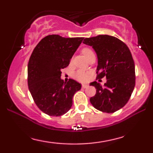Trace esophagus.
<instances>
[{
    "instance_id": "esophagus-1",
    "label": "esophagus",
    "mask_w": 153,
    "mask_h": 153,
    "mask_svg": "<svg viewBox=\"0 0 153 153\" xmlns=\"http://www.w3.org/2000/svg\"><path fill=\"white\" fill-rule=\"evenodd\" d=\"M88 87V84H82V88H86Z\"/></svg>"
}]
</instances>
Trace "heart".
I'll use <instances>...</instances> for the list:
<instances>
[{"label":"heart","mask_w":153,"mask_h":153,"mask_svg":"<svg viewBox=\"0 0 153 153\" xmlns=\"http://www.w3.org/2000/svg\"><path fill=\"white\" fill-rule=\"evenodd\" d=\"M82 53L84 56H85L86 59L88 57H90L91 55H92V54H94L92 50H91V49L88 48V47H85V48L82 49ZM74 76L75 79H77V80H79V81L84 82V81H86L88 79L89 73L83 71H78L75 73Z\"/></svg>","instance_id":"heart-1"}]
</instances>
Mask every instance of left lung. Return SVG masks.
Returning <instances> with one entry per match:
<instances>
[{"label":"left lung","mask_w":153,"mask_h":153,"mask_svg":"<svg viewBox=\"0 0 153 153\" xmlns=\"http://www.w3.org/2000/svg\"><path fill=\"white\" fill-rule=\"evenodd\" d=\"M82 42L92 47L97 54L96 78L107 80L103 87L96 81L91 82L96 89L90 99L91 104L102 112L114 113L125 106L134 88L135 67L130 50L109 35L85 38Z\"/></svg>","instance_id":"1"}]
</instances>
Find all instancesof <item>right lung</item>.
<instances>
[{
  "label": "right lung",
  "mask_w": 153,
  "mask_h": 153,
  "mask_svg": "<svg viewBox=\"0 0 153 153\" xmlns=\"http://www.w3.org/2000/svg\"><path fill=\"white\" fill-rule=\"evenodd\" d=\"M83 37L65 38L57 34L43 38L33 50L28 63V85L35 103L49 116L59 117L73 105L81 84L73 79L64 82L61 70L71 59Z\"/></svg>",
  "instance_id": "right-lung-1"
}]
</instances>
